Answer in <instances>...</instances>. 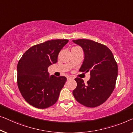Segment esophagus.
<instances>
[{"label": "esophagus", "instance_id": "1", "mask_svg": "<svg viewBox=\"0 0 133 133\" xmlns=\"http://www.w3.org/2000/svg\"><path fill=\"white\" fill-rule=\"evenodd\" d=\"M73 77H72V76H68L67 77V80H70V79H73Z\"/></svg>", "mask_w": 133, "mask_h": 133}]
</instances>
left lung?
<instances>
[{"instance_id":"obj_1","label":"left lung","mask_w":133,"mask_h":133,"mask_svg":"<svg viewBox=\"0 0 133 133\" xmlns=\"http://www.w3.org/2000/svg\"><path fill=\"white\" fill-rule=\"evenodd\" d=\"M73 42L83 49L84 54L80 72H90V78L85 84L76 78L77 86L73 91L75 99L87 107H96L107 100L115 87L117 64L111 50L106 46L87 39Z\"/></svg>"}]
</instances>
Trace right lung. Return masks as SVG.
Segmentation results:
<instances>
[{
	"instance_id": "1",
	"label": "right lung",
	"mask_w": 133,
	"mask_h": 133,
	"mask_svg": "<svg viewBox=\"0 0 133 133\" xmlns=\"http://www.w3.org/2000/svg\"><path fill=\"white\" fill-rule=\"evenodd\" d=\"M68 42L57 39L33 46L18 61V89L26 101L34 107L46 108L57 101L67 79L50 76L48 68L57 62L59 52Z\"/></svg>"
}]
</instances>
